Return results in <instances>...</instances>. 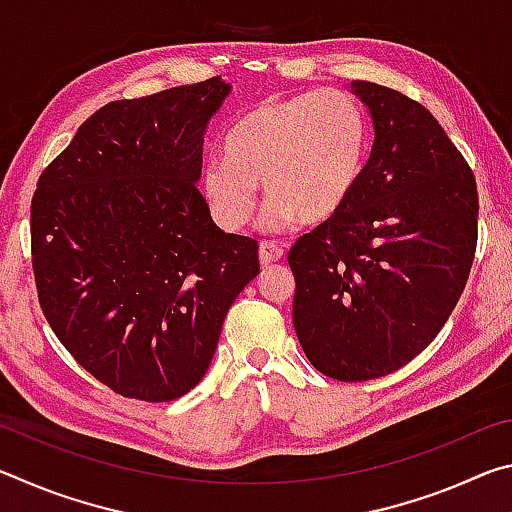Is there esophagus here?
Listing matches in <instances>:
<instances>
[{
  "mask_svg": "<svg viewBox=\"0 0 512 512\" xmlns=\"http://www.w3.org/2000/svg\"><path fill=\"white\" fill-rule=\"evenodd\" d=\"M282 255H284V246L277 244V241H262V244H259V262L264 266L280 262Z\"/></svg>",
  "mask_w": 512,
  "mask_h": 512,
  "instance_id": "34e87169",
  "label": "esophagus"
}]
</instances>
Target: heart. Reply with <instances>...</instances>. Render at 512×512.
<instances>
[{"label": "heart", "mask_w": 512, "mask_h": 512, "mask_svg": "<svg viewBox=\"0 0 512 512\" xmlns=\"http://www.w3.org/2000/svg\"><path fill=\"white\" fill-rule=\"evenodd\" d=\"M368 124L348 94L323 90L257 103L225 135V155L203 169V194L223 230H241L257 205V183L271 198L264 228L334 219L361 183Z\"/></svg>", "instance_id": "obj_1"}]
</instances>
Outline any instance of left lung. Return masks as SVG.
<instances>
[{"instance_id": "8db88e82", "label": "left lung", "mask_w": 512, "mask_h": 512, "mask_svg": "<svg viewBox=\"0 0 512 512\" xmlns=\"http://www.w3.org/2000/svg\"><path fill=\"white\" fill-rule=\"evenodd\" d=\"M375 144L350 203L289 250L293 327L339 381L391 375L427 348L470 277L479 194L436 117L386 85L352 81Z\"/></svg>"}]
</instances>
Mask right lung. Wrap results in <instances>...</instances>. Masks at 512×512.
I'll return each instance as SVG.
<instances>
[{"mask_svg": "<svg viewBox=\"0 0 512 512\" xmlns=\"http://www.w3.org/2000/svg\"><path fill=\"white\" fill-rule=\"evenodd\" d=\"M228 92L214 76L106 103L38 178L40 309L76 363L121 397L192 391L259 273L257 241L225 235L196 187L205 126Z\"/></svg>", "mask_w": 512, "mask_h": 512, "instance_id": "1", "label": "right lung"}]
</instances>
